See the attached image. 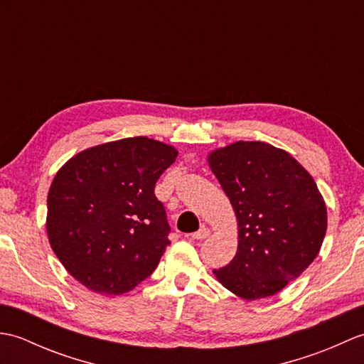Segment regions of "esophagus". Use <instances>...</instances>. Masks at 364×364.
Instances as JSON below:
<instances>
[{
    "label": "esophagus",
    "mask_w": 364,
    "mask_h": 364,
    "mask_svg": "<svg viewBox=\"0 0 364 364\" xmlns=\"http://www.w3.org/2000/svg\"><path fill=\"white\" fill-rule=\"evenodd\" d=\"M210 235H211V230L203 225L198 231H196V233H192L191 237H192V239H197V241H202V239L208 237Z\"/></svg>",
    "instance_id": "obj_1"
}]
</instances>
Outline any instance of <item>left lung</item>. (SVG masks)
I'll use <instances>...</instances> for the list:
<instances>
[{
  "instance_id": "obj_1",
  "label": "left lung",
  "mask_w": 364,
  "mask_h": 364,
  "mask_svg": "<svg viewBox=\"0 0 364 364\" xmlns=\"http://www.w3.org/2000/svg\"><path fill=\"white\" fill-rule=\"evenodd\" d=\"M208 162L237 218V252L214 274L241 299L274 296L318 257L326 202L313 176L270 144L239 141Z\"/></svg>"
}]
</instances>
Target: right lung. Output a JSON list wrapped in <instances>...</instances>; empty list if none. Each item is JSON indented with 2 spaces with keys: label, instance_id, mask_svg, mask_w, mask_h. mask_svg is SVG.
<instances>
[{
  "label": "right lung",
  "instance_id": "1",
  "mask_svg": "<svg viewBox=\"0 0 364 364\" xmlns=\"http://www.w3.org/2000/svg\"><path fill=\"white\" fill-rule=\"evenodd\" d=\"M176 154L127 137L75 154L54 176L46 233L67 272L90 291L120 296L156 269L170 225L154 184Z\"/></svg>",
  "mask_w": 364,
  "mask_h": 364
}]
</instances>
